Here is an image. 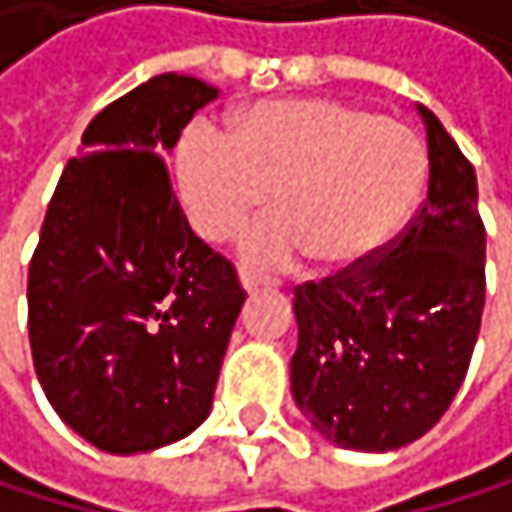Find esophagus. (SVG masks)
Masks as SVG:
<instances>
[{"label": "esophagus", "mask_w": 512, "mask_h": 512, "mask_svg": "<svg viewBox=\"0 0 512 512\" xmlns=\"http://www.w3.org/2000/svg\"><path fill=\"white\" fill-rule=\"evenodd\" d=\"M237 275H240V284H243V290H246V293H255V290H260V287L275 284V281H269L266 275H260V272L249 269V266H240V269H237Z\"/></svg>", "instance_id": "34e87169"}]
</instances>
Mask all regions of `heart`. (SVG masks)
Segmentation results:
<instances>
[{
  "label": "heart",
  "mask_w": 512,
  "mask_h": 512,
  "mask_svg": "<svg viewBox=\"0 0 512 512\" xmlns=\"http://www.w3.org/2000/svg\"><path fill=\"white\" fill-rule=\"evenodd\" d=\"M427 180L424 142L403 124L329 97L260 100L222 133L192 121L177 145V186L201 237L231 240L275 192L278 213L246 231L257 266L314 257L350 272L382 255Z\"/></svg>",
  "instance_id": "b5f03b06"
}]
</instances>
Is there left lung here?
Segmentation results:
<instances>
[{
	"instance_id": "left-lung-1",
	"label": "left lung",
	"mask_w": 512,
	"mask_h": 512,
	"mask_svg": "<svg viewBox=\"0 0 512 512\" xmlns=\"http://www.w3.org/2000/svg\"><path fill=\"white\" fill-rule=\"evenodd\" d=\"M427 127V201L394 246L293 293L290 391L332 445L385 454L421 439L457 397L486 299L477 177L442 121Z\"/></svg>"
}]
</instances>
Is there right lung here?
Instances as JSON below:
<instances>
[{"label": "right lung", "mask_w": 512, "mask_h": 512, "mask_svg": "<svg viewBox=\"0 0 512 512\" xmlns=\"http://www.w3.org/2000/svg\"><path fill=\"white\" fill-rule=\"evenodd\" d=\"M219 88L159 73L109 103L55 186L29 263V344L58 418L106 454L189 436L210 415L246 302L165 171Z\"/></svg>", "instance_id": "add662e5"}]
</instances>
